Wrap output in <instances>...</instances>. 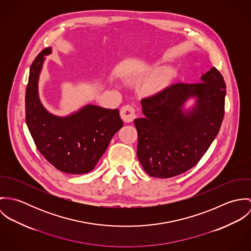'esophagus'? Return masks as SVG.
<instances>
[{
    "label": "esophagus",
    "mask_w": 251,
    "mask_h": 251,
    "mask_svg": "<svg viewBox=\"0 0 251 251\" xmlns=\"http://www.w3.org/2000/svg\"><path fill=\"white\" fill-rule=\"evenodd\" d=\"M120 113H121V118L126 123H131L134 120V118L136 117L134 108L130 106V105L123 106Z\"/></svg>",
    "instance_id": "esophagus-1"
}]
</instances>
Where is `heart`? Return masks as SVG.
I'll use <instances>...</instances> for the list:
<instances>
[{"instance_id":"b5f03b06","label":"heart","mask_w":251,"mask_h":251,"mask_svg":"<svg viewBox=\"0 0 251 251\" xmlns=\"http://www.w3.org/2000/svg\"><path fill=\"white\" fill-rule=\"evenodd\" d=\"M172 75L169 72H157L148 78L143 85L144 91L150 96H154L163 92L171 83Z\"/></svg>"}]
</instances>
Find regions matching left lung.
Instances as JSON below:
<instances>
[{"label": "left lung", "mask_w": 251, "mask_h": 251, "mask_svg": "<svg viewBox=\"0 0 251 251\" xmlns=\"http://www.w3.org/2000/svg\"><path fill=\"white\" fill-rule=\"evenodd\" d=\"M226 85L215 67L195 84L176 83L141 100L134 120L137 156L147 174L167 179L192 168L215 140L224 117ZM196 102L189 108L185 103Z\"/></svg>", "instance_id": "1"}]
</instances>
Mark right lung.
<instances>
[{
  "label": "right lung",
  "mask_w": 251,
  "mask_h": 251,
  "mask_svg": "<svg viewBox=\"0 0 251 251\" xmlns=\"http://www.w3.org/2000/svg\"><path fill=\"white\" fill-rule=\"evenodd\" d=\"M48 47L31 69L26 89V123L40 153L57 169L68 174L92 171L124 123L118 109L87 104L68 116L50 113L40 101L38 81Z\"/></svg>",
  "instance_id": "obj_1"
}]
</instances>
